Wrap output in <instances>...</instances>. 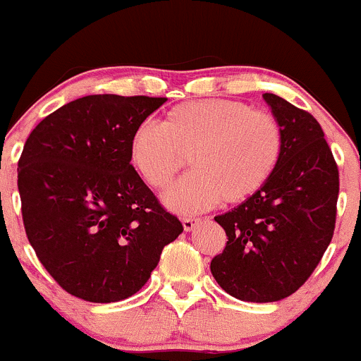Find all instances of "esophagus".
<instances>
[{
    "label": "esophagus",
    "mask_w": 361,
    "mask_h": 361,
    "mask_svg": "<svg viewBox=\"0 0 361 361\" xmlns=\"http://www.w3.org/2000/svg\"><path fill=\"white\" fill-rule=\"evenodd\" d=\"M198 221L200 219H196V217H182V226H184L185 231H191Z\"/></svg>",
    "instance_id": "34e87169"
}]
</instances>
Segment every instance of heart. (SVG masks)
<instances>
[{"label": "heart", "instance_id": "heart-1", "mask_svg": "<svg viewBox=\"0 0 361 361\" xmlns=\"http://www.w3.org/2000/svg\"><path fill=\"white\" fill-rule=\"evenodd\" d=\"M281 154L283 130L272 114L223 98L180 103L130 138L131 165L154 189L169 188L189 156L191 172L165 195L180 214L245 202L270 180Z\"/></svg>", "mask_w": 361, "mask_h": 361}]
</instances>
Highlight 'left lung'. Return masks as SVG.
Returning <instances> with one entry per match:
<instances>
[{"instance_id":"obj_1","label":"left lung","mask_w":361,"mask_h":361,"mask_svg":"<svg viewBox=\"0 0 361 361\" xmlns=\"http://www.w3.org/2000/svg\"><path fill=\"white\" fill-rule=\"evenodd\" d=\"M283 130V154L270 180L214 219L226 247L210 262L221 288L244 302L293 295L323 258L335 230L338 169L319 123L281 96L265 92Z\"/></svg>"}]
</instances>
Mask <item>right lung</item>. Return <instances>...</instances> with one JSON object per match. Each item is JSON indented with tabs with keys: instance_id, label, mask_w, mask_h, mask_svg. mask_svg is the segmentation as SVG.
<instances>
[{
	"instance_id": "obj_1",
	"label": "right lung",
	"mask_w": 361,
	"mask_h": 361,
	"mask_svg": "<svg viewBox=\"0 0 361 361\" xmlns=\"http://www.w3.org/2000/svg\"><path fill=\"white\" fill-rule=\"evenodd\" d=\"M166 98L91 94L45 117L17 170L30 244L56 283L94 303L137 293L182 233L130 161V138Z\"/></svg>"
}]
</instances>
